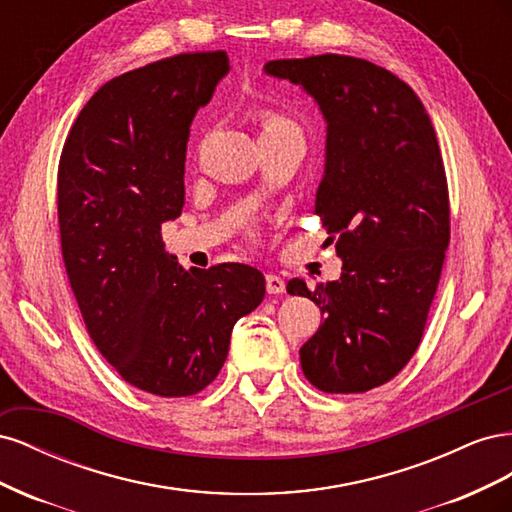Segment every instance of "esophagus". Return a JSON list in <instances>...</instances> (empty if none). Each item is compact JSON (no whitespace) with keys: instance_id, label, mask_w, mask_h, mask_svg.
Segmentation results:
<instances>
[{"instance_id":"1","label":"esophagus","mask_w":512,"mask_h":512,"mask_svg":"<svg viewBox=\"0 0 512 512\" xmlns=\"http://www.w3.org/2000/svg\"><path fill=\"white\" fill-rule=\"evenodd\" d=\"M265 280H267V292H269V294H282V292L286 290V282L282 280L280 275L269 273V275L265 277Z\"/></svg>"}]
</instances>
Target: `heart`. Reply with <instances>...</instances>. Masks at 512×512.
Segmentation results:
<instances>
[{
  "instance_id": "heart-1",
  "label": "heart",
  "mask_w": 512,
  "mask_h": 512,
  "mask_svg": "<svg viewBox=\"0 0 512 512\" xmlns=\"http://www.w3.org/2000/svg\"><path fill=\"white\" fill-rule=\"evenodd\" d=\"M258 119H260V136H262V134H273V132H282V130H292V128H294L286 117L277 115V113H271V111H262V113L258 115Z\"/></svg>"
}]
</instances>
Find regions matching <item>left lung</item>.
<instances>
[{"mask_svg": "<svg viewBox=\"0 0 512 512\" xmlns=\"http://www.w3.org/2000/svg\"><path fill=\"white\" fill-rule=\"evenodd\" d=\"M262 70L299 85L327 123L314 213L342 275L316 292L286 286L324 314L299 352L303 374L324 393H365L412 359L440 282L451 232L436 130L414 91L371 61L318 55Z\"/></svg>", "mask_w": 512, "mask_h": 512, "instance_id": "1", "label": "left lung"}]
</instances>
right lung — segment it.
I'll return each mask as SVG.
<instances>
[{
	"mask_svg": "<svg viewBox=\"0 0 512 512\" xmlns=\"http://www.w3.org/2000/svg\"><path fill=\"white\" fill-rule=\"evenodd\" d=\"M228 70L218 51L115 76L83 106L59 160L61 252L87 331L123 380L160 397L211 384L232 327L265 299L258 269L185 271L162 241L183 207L190 126Z\"/></svg>",
	"mask_w": 512,
	"mask_h": 512,
	"instance_id": "obj_1",
	"label": "right lung"
}]
</instances>
